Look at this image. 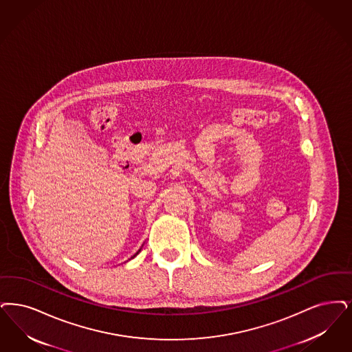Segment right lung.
Segmentation results:
<instances>
[{
    "label": "right lung",
    "mask_w": 352,
    "mask_h": 352,
    "mask_svg": "<svg viewBox=\"0 0 352 352\" xmlns=\"http://www.w3.org/2000/svg\"><path fill=\"white\" fill-rule=\"evenodd\" d=\"M139 252H140V250H139ZM139 252H138V253H139ZM138 253H136V254H138ZM133 256H135V255H133Z\"/></svg>",
    "instance_id": "1"
}]
</instances>
